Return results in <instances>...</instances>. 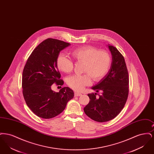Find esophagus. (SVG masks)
<instances>
[{
	"instance_id": "1",
	"label": "esophagus",
	"mask_w": 154,
	"mask_h": 154,
	"mask_svg": "<svg viewBox=\"0 0 154 154\" xmlns=\"http://www.w3.org/2000/svg\"><path fill=\"white\" fill-rule=\"evenodd\" d=\"M82 95V94L80 93V92H75V93H74V96H80Z\"/></svg>"
}]
</instances>
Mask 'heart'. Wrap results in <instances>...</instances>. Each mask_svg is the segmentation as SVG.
<instances>
[{
	"label": "heart",
	"instance_id": "heart-1",
	"mask_svg": "<svg viewBox=\"0 0 154 154\" xmlns=\"http://www.w3.org/2000/svg\"><path fill=\"white\" fill-rule=\"evenodd\" d=\"M74 60L82 63V75H73L67 79V85L75 91H80L85 86L91 84V78L95 81L101 80L110 69L111 58L109 52L98 50L92 45H84L74 48L70 52ZM59 69L70 73L73 69V62L63 54H60L57 59Z\"/></svg>",
	"mask_w": 154,
	"mask_h": 154
}]
</instances>
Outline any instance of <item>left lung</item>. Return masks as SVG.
Listing matches in <instances>:
<instances>
[{"label":"left lung","instance_id":"obj_1","mask_svg":"<svg viewBox=\"0 0 154 154\" xmlns=\"http://www.w3.org/2000/svg\"><path fill=\"white\" fill-rule=\"evenodd\" d=\"M112 55L109 71L92 89L102 94H88L89 102L84 108L92 119L104 122L117 117L124 107L129 94V75L123 55L116 47L109 44Z\"/></svg>","mask_w":154,"mask_h":154}]
</instances>
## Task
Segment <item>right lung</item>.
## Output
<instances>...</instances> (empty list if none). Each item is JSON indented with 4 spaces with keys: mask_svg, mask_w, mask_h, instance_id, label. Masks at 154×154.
I'll return each mask as SVG.
<instances>
[{
    "mask_svg": "<svg viewBox=\"0 0 154 154\" xmlns=\"http://www.w3.org/2000/svg\"><path fill=\"white\" fill-rule=\"evenodd\" d=\"M70 45L48 38L38 44L28 59L23 70L22 94L27 106L38 117L50 119L57 116L74 97V92L63 87L54 92L52 85H63L57 59L60 52Z\"/></svg>",
    "mask_w": 154,
    "mask_h": 154,
    "instance_id": "obj_1",
    "label": "right lung"
}]
</instances>
